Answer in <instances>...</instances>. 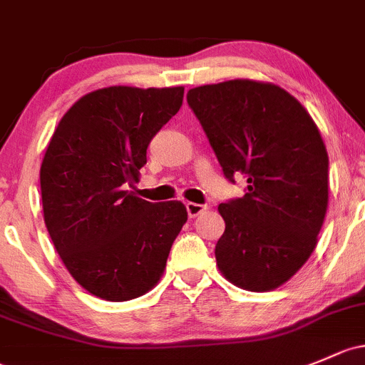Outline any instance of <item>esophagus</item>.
<instances>
[{
    "label": "esophagus",
    "mask_w": 365,
    "mask_h": 365,
    "mask_svg": "<svg viewBox=\"0 0 365 365\" xmlns=\"http://www.w3.org/2000/svg\"><path fill=\"white\" fill-rule=\"evenodd\" d=\"M185 208H187V213H189V217L195 218L197 215H201L202 212H205L206 206L205 205H197V202H187Z\"/></svg>",
    "instance_id": "34e87169"
}]
</instances>
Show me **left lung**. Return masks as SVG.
Segmentation results:
<instances>
[{"label": "left lung", "instance_id": "1", "mask_svg": "<svg viewBox=\"0 0 365 365\" xmlns=\"http://www.w3.org/2000/svg\"><path fill=\"white\" fill-rule=\"evenodd\" d=\"M225 178L243 197L218 206L225 231L218 269L241 289L267 292L309 259L329 201V155L304 106L273 83L229 80L187 92Z\"/></svg>", "mask_w": 365, "mask_h": 365}]
</instances>
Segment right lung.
Here are the masks:
<instances>
[{
    "label": "right lung",
    "instance_id": "1",
    "mask_svg": "<svg viewBox=\"0 0 365 365\" xmlns=\"http://www.w3.org/2000/svg\"><path fill=\"white\" fill-rule=\"evenodd\" d=\"M182 101L183 87H106L80 98L52 134L40 170L45 225L66 269L96 297L148 292L187 222L180 201L128 190Z\"/></svg>",
    "mask_w": 365,
    "mask_h": 365
}]
</instances>
